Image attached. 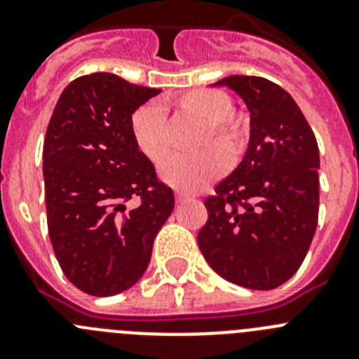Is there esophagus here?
<instances>
[{"mask_svg":"<svg viewBox=\"0 0 359 359\" xmlns=\"http://www.w3.org/2000/svg\"><path fill=\"white\" fill-rule=\"evenodd\" d=\"M176 199L180 203H183V201H189L190 196L189 194H183V192H176Z\"/></svg>","mask_w":359,"mask_h":359,"instance_id":"obj_1","label":"esophagus"}]
</instances>
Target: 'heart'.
I'll use <instances>...</instances> for the list:
<instances>
[{
	"mask_svg": "<svg viewBox=\"0 0 359 359\" xmlns=\"http://www.w3.org/2000/svg\"><path fill=\"white\" fill-rule=\"evenodd\" d=\"M174 113L203 122L196 147L203 149L194 156H172L161 165L160 176L167 185L182 192H194L215 180L230 160L246 151L250 126L243 115L231 111V98L224 91L201 88L172 98ZM131 136L136 149L152 163H160L170 149L169 128L160 106L145 104L131 116Z\"/></svg>",
	"mask_w": 359,
	"mask_h": 359,
	"instance_id": "heart-1",
	"label": "heart"
}]
</instances>
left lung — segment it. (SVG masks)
<instances>
[{"label": "left lung", "mask_w": 359, "mask_h": 359, "mask_svg": "<svg viewBox=\"0 0 359 359\" xmlns=\"http://www.w3.org/2000/svg\"><path fill=\"white\" fill-rule=\"evenodd\" d=\"M250 109V144L233 172L205 199L198 244L215 273L250 290H275L307 255L318 223L320 152L290 93L262 77L231 75Z\"/></svg>", "instance_id": "obj_1"}]
</instances>
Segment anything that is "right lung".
Listing matches in <instances>:
<instances>
[{
	"instance_id": "add662e5",
	"label": "right lung",
	"mask_w": 359,
	"mask_h": 359,
	"mask_svg": "<svg viewBox=\"0 0 359 359\" xmlns=\"http://www.w3.org/2000/svg\"><path fill=\"white\" fill-rule=\"evenodd\" d=\"M113 73L69 82L43 145L48 233L62 273L93 297L140 280L154 237L174 208V192L136 149L131 116L160 93ZM139 196V205L127 203Z\"/></svg>"
}]
</instances>
